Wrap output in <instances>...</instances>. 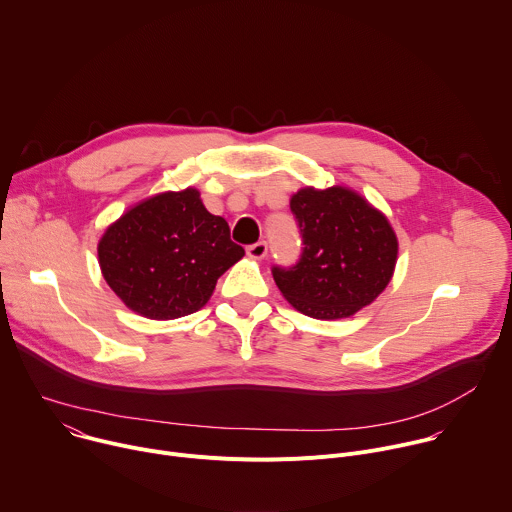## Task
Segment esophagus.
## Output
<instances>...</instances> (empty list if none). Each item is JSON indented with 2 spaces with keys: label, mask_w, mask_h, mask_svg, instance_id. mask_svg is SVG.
<instances>
[{
  "label": "esophagus",
  "mask_w": 512,
  "mask_h": 512,
  "mask_svg": "<svg viewBox=\"0 0 512 512\" xmlns=\"http://www.w3.org/2000/svg\"><path fill=\"white\" fill-rule=\"evenodd\" d=\"M247 255H249L251 259H263V257L267 255V243H265V241H257V243L249 245V247H247Z\"/></svg>",
  "instance_id": "obj_1"
}]
</instances>
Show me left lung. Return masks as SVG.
<instances>
[{"instance_id":"left-lung-1","label":"left lung","mask_w":512,"mask_h":512,"mask_svg":"<svg viewBox=\"0 0 512 512\" xmlns=\"http://www.w3.org/2000/svg\"><path fill=\"white\" fill-rule=\"evenodd\" d=\"M289 208L302 235L291 267L273 265L283 298L318 320L348 318L369 306L391 281L397 237L387 218L352 190L302 188Z\"/></svg>"}]
</instances>
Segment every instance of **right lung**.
<instances>
[{
  "mask_svg": "<svg viewBox=\"0 0 512 512\" xmlns=\"http://www.w3.org/2000/svg\"><path fill=\"white\" fill-rule=\"evenodd\" d=\"M243 255L225 218L210 214L194 188L139 202L99 243L109 287L127 308L152 320L200 310L216 279Z\"/></svg>",
  "mask_w": 512,
  "mask_h": 512,
  "instance_id": "obj_1",
  "label": "right lung"
}]
</instances>
